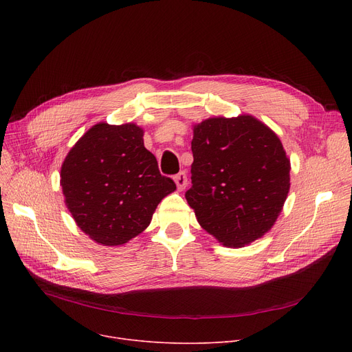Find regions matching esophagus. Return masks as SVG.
Segmentation results:
<instances>
[{"mask_svg":"<svg viewBox=\"0 0 352 352\" xmlns=\"http://www.w3.org/2000/svg\"><path fill=\"white\" fill-rule=\"evenodd\" d=\"M174 181H175V184H177L178 190H179V191H182L184 188L187 187V184H188L187 174H186V173H179V174H177V175L174 177Z\"/></svg>","mask_w":352,"mask_h":352,"instance_id":"34e87169","label":"esophagus"}]
</instances>
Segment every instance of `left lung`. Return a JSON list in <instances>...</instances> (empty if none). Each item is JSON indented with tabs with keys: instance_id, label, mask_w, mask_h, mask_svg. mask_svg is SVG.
Masks as SVG:
<instances>
[{
	"instance_id": "left-lung-1",
	"label": "left lung",
	"mask_w": 352,
	"mask_h": 352,
	"mask_svg": "<svg viewBox=\"0 0 352 352\" xmlns=\"http://www.w3.org/2000/svg\"><path fill=\"white\" fill-rule=\"evenodd\" d=\"M192 187L186 192L199 226L226 247L261 238L289 191V160L276 134L252 116L194 125Z\"/></svg>"
}]
</instances>
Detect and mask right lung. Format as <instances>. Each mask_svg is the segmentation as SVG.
Segmentation results:
<instances>
[{"mask_svg": "<svg viewBox=\"0 0 352 352\" xmlns=\"http://www.w3.org/2000/svg\"><path fill=\"white\" fill-rule=\"evenodd\" d=\"M138 125L96 124L76 142L61 166L65 206L96 243L117 247L150 226L164 197L175 191L144 146Z\"/></svg>", "mask_w": 352, "mask_h": 352, "instance_id": "obj_1", "label": "right lung"}]
</instances>
